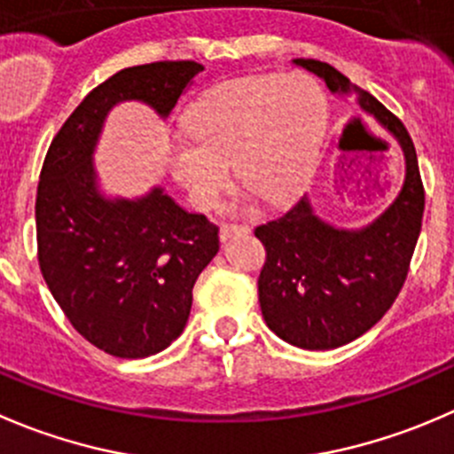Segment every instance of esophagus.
<instances>
[{"mask_svg":"<svg viewBox=\"0 0 454 454\" xmlns=\"http://www.w3.org/2000/svg\"><path fill=\"white\" fill-rule=\"evenodd\" d=\"M250 232V226H246V223H223L222 228H219V237H222V241L231 239V237L235 235H248Z\"/></svg>","mask_w":454,"mask_h":454,"instance_id":"1","label":"esophagus"}]
</instances>
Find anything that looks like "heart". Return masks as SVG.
Here are the masks:
<instances>
[{"mask_svg": "<svg viewBox=\"0 0 454 454\" xmlns=\"http://www.w3.org/2000/svg\"><path fill=\"white\" fill-rule=\"evenodd\" d=\"M325 104L306 74H254L223 82L186 113L191 139L168 144L173 177L195 206L208 210L237 179L270 206L303 191L315 166Z\"/></svg>", "mask_w": 454, "mask_h": 454, "instance_id": "b5f03b06", "label": "heart"}]
</instances>
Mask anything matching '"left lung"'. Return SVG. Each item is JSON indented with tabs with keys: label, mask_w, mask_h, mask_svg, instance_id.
I'll list each match as a JSON object with an SVG mask.
<instances>
[{
	"label": "left lung",
	"mask_w": 454,
	"mask_h": 454,
	"mask_svg": "<svg viewBox=\"0 0 454 454\" xmlns=\"http://www.w3.org/2000/svg\"><path fill=\"white\" fill-rule=\"evenodd\" d=\"M294 64L319 74L333 92L357 90L359 106L393 133L406 157L399 197L362 231L324 223L306 197L254 228L266 248L257 288L268 328L297 348L333 350L362 337L397 299L419 239L426 192L415 144L399 117L325 61Z\"/></svg>",
	"instance_id": "8db88e82"
}]
</instances>
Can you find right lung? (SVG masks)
Masks as SVG:
<instances>
[{"label":"right lung","instance_id":"1","mask_svg":"<svg viewBox=\"0 0 454 454\" xmlns=\"http://www.w3.org/2000/svg\"><path fill=\"white\" fill-rule=\"evenodd\" d=\"M200 70L191 59L120 70L83 97L43 160L39 268L73 328L113 357H151L182 334L192 286L219 250V228L161 188L133 201L101 197L92 151L117 101H146L166 117Z\"/></svg>","mask_w":454,"mask_h":454}]
</instances>
